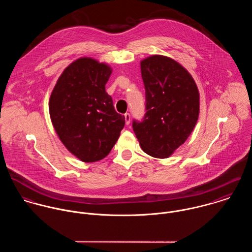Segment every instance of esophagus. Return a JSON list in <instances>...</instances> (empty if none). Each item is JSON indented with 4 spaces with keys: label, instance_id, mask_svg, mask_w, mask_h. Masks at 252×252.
Listing matches in <instances>:
<instances>
[{
    "label": "esophagus",
    "instance_id": "1",
    "mask_svg": "<svg viewBox=\"0 0 252 252\" xmlns=\"http://www.w3.org/2000/svg\"><path fill=\"white\" fill-rule=\"evenodd\" d=\"M124 118H125V123H126V125H129L130 124V119H131V115L129 113H126L125 115H124Z\"/></svg>",
    "mask_w": 252,
    "mask_h": 252
}]
</instances>
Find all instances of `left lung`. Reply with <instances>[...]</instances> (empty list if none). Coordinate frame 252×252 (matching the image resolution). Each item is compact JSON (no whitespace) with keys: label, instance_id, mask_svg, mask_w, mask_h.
Returning <instances> with one entry per match:
<instances>
[{"label":"left lung","instance_id":"left-lung-1","mask_svg":"<svg viewBox=\"0 0 252 252\" xmlns=\"http://www.w3.org/2000/svg\"><path fill=\"white\" fill-rule=\"evenodd\" d=\"M146 113L133 129L151 157L171 156L191 134L199 115V92L187 69L173 59L150 56L140 62Z\"/></svg>","mask_w":252,"mask_h":252}]
</instances>
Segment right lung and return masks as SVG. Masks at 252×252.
<instances>
[{"label": "right lung", "instance_id": "right-lung-1", "mask_svg": "<svg viewBox=\"0 0 252 252\" xmlns=\"http://www.w3.org/2000/svg\"><path fill=\"white\" fill-rule=\"evenodd\" d=\"M110 65L83 57L63 70L49 99L54 129L63 144L79 160L93 162L109 155L124 127L106 84Z\"/></svg>", "mask_w": 252, "mask_h": 252}]
</instances>
